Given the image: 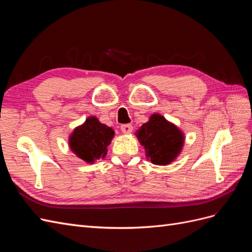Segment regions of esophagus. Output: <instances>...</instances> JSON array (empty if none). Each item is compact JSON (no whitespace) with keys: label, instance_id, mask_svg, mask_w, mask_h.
<instances>
[{"label":"esophagus","instance_id":"esophagus-1","mask_svg":"<svg viewBox=\"0 0 252 252\" xmlns=\"http://www.w3.org/2000/svg\"><path fill=\"white\" fill-rule=\"evenodd\" d=\"M132 129H133V127H132L131 124H123V125H121V130H122V132L125 133V134L131 133L132 132Z\"/></svg>","mask_w":252,"mask_h":252}]
</instances>
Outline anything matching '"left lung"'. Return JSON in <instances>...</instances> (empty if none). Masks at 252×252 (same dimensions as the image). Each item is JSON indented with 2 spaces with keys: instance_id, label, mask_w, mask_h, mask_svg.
<instances>
[{
  "instance_id": "left-lung-1",
  "label": "left lung",
  "mask_w": 252,
  "mask_h": 252,
  "mask_svg": "<svg viewBox=\"0 0 252 252\" xmlns=\"http://www.w3.org/2000/svg\"><path fill=\"white\" fill-rule=\"evenodd\" d=\"M135 134L146 151V157L156 165L173 162L184 143V134L180 129L158 113L152 114Z\"/></svg>"
}]
</instances>
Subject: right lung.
<instances>
[{"label":"right lung","instance_id":"right-lung-1","mask_svg":"<svg viewBox=\"0 0 252 252\" xmlns=\"http://www.w3.org/2000/svg\"><path fill=\"white\" fill-rule=\"evenodd\" d=\"M113 135L112 128L100 123L95 117H89L85 123L74 129L69 146L83 161L93 164L95 159L105 158Z\"/></svg>","mask_w":252,"mask_h":252}]
</instances>
